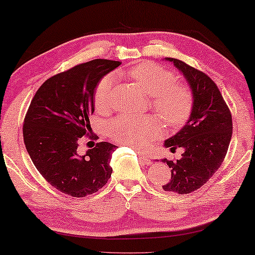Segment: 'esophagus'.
I'll return each mask as SVG.
<instances>
[{"mask_svg":"<svg viewBox=\"0 0 255 255\" xmlns=\"http://www.w3.org/2000/svg\"><path fill=\"white\" fill-rule=\"evenodd\" d=\"M137 155H139V159L141 160L143 165H150L151 164V160H150V157L145 152H140L137 151Z\"/></svg>","mask_w":255,"mask_h":255,"instance_id":"34e87169","label":"esophagus"}]
</instances>
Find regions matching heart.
Segmentation results:
<instances>
[{"label": "heart", "instance_id": "b5f03b06", "mask_svg": "<svg viewBox=\"0 0 255 255\" xmlns=\"http://www.w3.org/2000/svg\"><path fill=\"white\" fill-rule=\"evenodd\" d=\"M128 76L151 96L152 110L169 128H179L191 115L193 108V93L189 86L177 83L172 71L155 63H142L128 71ZM116 78L107 74L98 82L95 90V107L105 112L111 107L112 93ZM160 133V125L155 116L122 115L107 124V134L116 143L132 148H144L150 140Z\"/></svg>", "mask_w": 255, "mask_h": 255}]
</instances>
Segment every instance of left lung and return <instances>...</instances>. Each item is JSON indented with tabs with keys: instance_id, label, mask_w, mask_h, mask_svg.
Segmentation results:
<instances>
[{
	"instance_id": "left-lung-1",
	"label": "left lung",
	"mask_w": 255,
	"mask_h": 255,
	"mask_svg": "<svg viewBox=\"0 0 255 255\" xmlns=\"http://www.w3.org/2000/svg\"><path fill=\"white\" fill-rule=\"evenodd\" d=\"M186 79L193 93L190 119L176 134L165 141L174 151L185 150L179 160L162 159L169 166L172 177L162 189L187 194L209 181L226 156L233 133L231 111L216 83L202 71L176 58L166 57Z\"/></svg>"
}]
</instances>
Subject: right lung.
I'll list each match as a JSON object with an SVG mask.
<instances>
[{
	"instance_id": "obj_1",
	"label": "right lung",
	"mask_w": 255,
	"mask_h": 255,
	"mask_svg": "<svg viewBox=\"0 0 255 255\" xmlns=\"http://www.w3.org/2000/svg\"><path fill=\"white\" fill-rule=\"evenodd\" d=\"M119 61L93 60L46 80L36 91L23 122V141L33 165L49 184L74 198L93 194L112 175V153L118 148L98 142L78 153L80 137L91 130L94 96L104 76ZM90 137V136H89Z\"/></svg>"
}]
</instances>
